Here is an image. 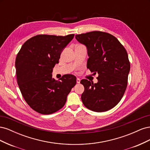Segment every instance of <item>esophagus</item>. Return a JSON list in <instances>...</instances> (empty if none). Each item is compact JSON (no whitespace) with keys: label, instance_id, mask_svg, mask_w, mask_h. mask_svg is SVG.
Instances as JSON below:
<instances>
[{"label":"esophagus","instance_id":"obj_1","mask_svg":"<svg viewBox=\"0 0 150 150\" xmlns=\"http://www.w3.org/2000/svg\"><path fill=\"white\" fill-rule=\"evenodd\" d=\"M80 81H81V79L79 78H77V79H76L77 83H80Z\"/></svg>","mask_w":150,"mask_h":150}]
</instances>
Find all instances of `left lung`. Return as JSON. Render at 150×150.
I'll return each mask as SVG.
<instances>
[{"instance_id":"obj_1","label":"left lung","mask_w":150,"mask_h":150,"mask_svg":"<svg viewBox=\"0 0 150 150\" xmlns=\"http://www.w3.org/2000/svg\"><path fill=\"white\" fill-rule=\"evenodd\" d=\"M87 48V68L98 74V83L82 79L84 105L95 112L111 110L123 96L128 84L130 63L126 49L115 36L101 31L76 35Z\"/></svg>"}]
</instances>
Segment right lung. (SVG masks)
Masks as SVG:
<instances>
[{
    "instance_id": "obj_1",
    "label": "right lung",
    "mask_w": 150,
    "mask_h": 150,
    "mask_svg": "<svg viewBox=\"0 0 150 150\" xmlns=\"http://www.w3.org/2000/svg\"><path fill=\"white\" fill-rule=\"evenodd\" d=\"M74 35H35L27 40L17 54V84L26 103L40 114L50 115L61 109L76 84L74 75L63 76L60 81L52 77L54 66Z\"/></svg>"
}]
</instances>
